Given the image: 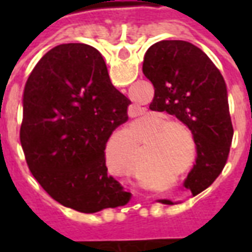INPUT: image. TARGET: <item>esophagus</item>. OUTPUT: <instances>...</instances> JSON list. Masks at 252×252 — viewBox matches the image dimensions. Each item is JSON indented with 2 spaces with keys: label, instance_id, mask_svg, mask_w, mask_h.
Here are the masks:
<instances>
[{
  "label": "esophagus",
  "instance_id": "1",
  "mask_svg": "<svg viewBox=\"0 0 252 252\" xmlns=\"http://www.w3.org/2000/svg\"><path fill=\"white\" fill-rule=\"evenodd\" d=\"M133 113H137V110H136V112H135V110H133Z\"/></svg>",
  "mask_w": 252,
  "mask_h": 252
}]
</instances>
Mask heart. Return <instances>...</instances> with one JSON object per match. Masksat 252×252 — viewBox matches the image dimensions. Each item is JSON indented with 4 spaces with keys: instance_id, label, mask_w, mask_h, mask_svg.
Returning <instances> with one entry per match:
<instances>
[{
    "instance_id": "b5f03b06",
    "label": "heart",
    "mask_w": 252,
    "mask_h": 252,
    "mask_svg": "<svg viewBox=\"0 0 252 252\" xmlns=\"http://www.w3.org/2000/svg\"><path fill=\"white\" fill-rule=\"evenodd\" d=\"M166 116L160 113H154V115L146 116L143 119L144 126L154 128L158 124L159 126L155 128L153 137L150 140V148H154L153 150V163L158 166H167L170 169H174L181 166V163H185L188 151H189V144H188V137L186 133L191 137V131H190L189 124L186 121L181 119H164ZM119 139L121 144L124 146L126 154H136L137 150V139L136 133L132 129L131 126H123L119 131L116 132L113 140ZM112 140V142H113ZM108 163L110 166L119 164L116 162V159L112 157H108ZM128 171L133 170V166L129 162L123 164ZM139 174H143L144 170L142 169V164L139 166Z\"/></svg>"
}]
</instances>
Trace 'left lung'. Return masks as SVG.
<instances>
[{
    "label": "left lung",
    "mask_w": 252,
    "mask_h": 252,
    "mask_svg": "<svg viewBox=\"0 0 252 252\" xmlns=\"http://www.w3.org/2000/svg\"><path fill=\"white\" fill-rule=\"evenodd\" d=\"M143 72L155 90L150 109L167 112L189 124L197 160L185 188L191 193L204 190L224 169L233 136L221 72L201 48L184 40L153 44L144 55Z\"/></svg>",
    "instance_id": "left-lung-1"
}]
</instances>
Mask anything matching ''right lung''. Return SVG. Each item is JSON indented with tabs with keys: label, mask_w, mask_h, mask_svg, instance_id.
Segmentation results:
<instances>
[{
	"label": "right lung",
	"mask_w": 252,
	"mask_h": 252,
	"mask_svg": "<svg viewBox=\"0 0 252 252\" xmlns=\"http://www.w3.org/2000/svg\"><path fill=\"white\" fill-rule=\"evenodd\" d=\"M129 104L94 47L59 44L37 62L23 94L20 140L31 173L54 200L82 213L129 201L105 164L106 142L128 120Z\"/></svg>",
	"instance_id": "1"
}]
</instances>
